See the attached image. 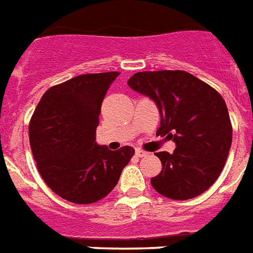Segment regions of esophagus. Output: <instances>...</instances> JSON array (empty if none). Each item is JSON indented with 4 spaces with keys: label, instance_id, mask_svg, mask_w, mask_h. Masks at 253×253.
<instances>
[{
    "label": "esophagus",
    "instance_id": "1",
    "mask_svg": "<svg viewBox=\"0 0 253 253\" xmlns=\"http://www.w3.org/2000/svg\"><path fill=\"white\" fill-rule=\"evenodd\" d=\"M135 153H136L137 157H145V156H148L147 152L141 151V149H136V152H135Z\"/></svg>",
    "mask_w": 253,
    "mask_h": 253
}]
</instances>
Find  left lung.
Wrapping results in <instances>:
<instances>
[{
	"instance_id": "obj_1",
	"label": "left lung",
	"mask_w": 253,
	"mask_h": 253,
	"mask_svg": "<svg viewBox=\"0 0 253 253\" xmlns=\"http://www.w3.org/2000/svg\"><path fill=\"white\" fill-rule=\"evenodd\" d=\"M127 84L155 102L161 117L156 135L170 137L176 145L171 155L156 153L162 170L151 179L152 187L174 200L203 194L222 171L233 139L221 94L182 70L136 73Z\"/></svg>"
}]
</instances>
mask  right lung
Returning <instances> with one entry per match:
<instances>
[{
    "label": "right lung",
    "mask_w": 253,
    "mask_h": 253,
    "mask_svg": "<svg viewBox=\"0 0 253 253\" xmlns=\"http://www.w3.org/2000/svg\"><path fill=\"white\" fill-rule=\"evenodd\" d=\"M117 71L79 75L45 92L30 122V143L45 183L75 204L104 199L135 149L96 143L102 100Z\"/></svg>",
    "instance_id": "1"
}]
</instances>
